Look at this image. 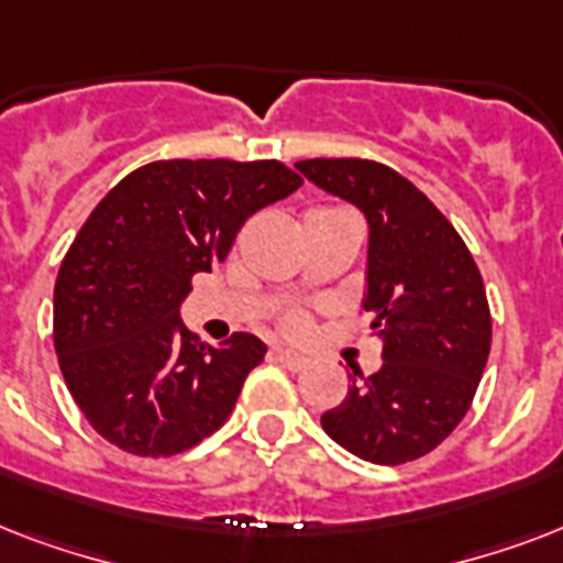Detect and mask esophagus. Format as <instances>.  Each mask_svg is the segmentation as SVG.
<instances>
[{"instance_id":"obj_1","label":"esophagus","mask_w":563,"mask_h":563,"mask_svg":"<svg viewBox=\"0 0 563 563\" xmlns=\"http://www.w3.org/2000/svg\"><path fill=\"white\" fill-rule=\"evenodd\" d=\"M274 360L280 362L283 368H289V371H303V368H307V360H303L300 353L283 351V347H277V351H274Z\"/></svg>"}]
</instances>
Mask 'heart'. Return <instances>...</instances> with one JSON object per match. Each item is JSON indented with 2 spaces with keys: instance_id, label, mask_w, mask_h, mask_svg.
<instances>
[{
  "instance_id": "1",
  "label": "heart",
  "mask_w": 563,
  "mask_h": 563,
  "mask_svg": "<svg viewBox=\"0 0 563 563\" xmlns=\"http://www.w3.org/2000/svg\"><path fill=\"white\" fill-rule=\"evenodd\" d=\"M309 327H312V321H309L307 312H286L280 318V333L289 335V339H303L309 333Z\"/></svg>"
}]
</instances>
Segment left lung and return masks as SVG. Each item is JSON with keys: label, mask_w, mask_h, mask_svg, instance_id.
Masks as SVG:
<instances>
[{"label": "left lung", "mask_w": 563, "mask_h": 563, "mask_svg": "<svg viewBox=\"0 0 563 563\" xmlns=\"http://www.w3.org/2000/svg\"><path fill=\"white\" fill-rule=\"evenodd\" d=\"M295 166L365 212V309L383 342V368H353L347 397L321 415V427L365 462H415L462 423L479 388L490 353L479 268L444 212L383 163L316 157Z\"/></svg>", "instance_id": "1"}]
</instances>
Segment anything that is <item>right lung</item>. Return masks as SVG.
I'll return each mask as SVG.
<instances>
[{
    "label": "right lung",
    "mask_w": 563,
    "mask_h": 563,
    "mask_svg": "<svg viewBox=\"0 0 563 563\" xmlns=\"http://www.w3.org/2000/svg\"><path fill=\"white\" fill-rule=\"evenodd\" d=\"M300 184L280 161H157L101 198L60 263L52 330L66 388L101 438L163 459L230 418L265 344L198 342L178 307L242 224Z\"/></svg>",
    "instance_id": "1"
}]
</instances>
